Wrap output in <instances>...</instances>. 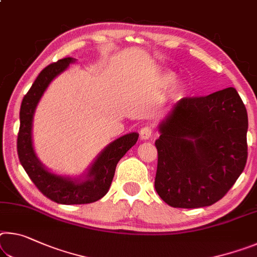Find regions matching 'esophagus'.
Here are the masks:
<instances>
[{
  "instance_id": "obj_1",
  "label": "esophagus",
  "mask_w": 257,
  "mask_h": 257,
  "mask_svg": "<svg viewBox=\"0 0 257 257\" xmlns=\"http://www.w3.org/2000/svg\"><path fill=\"white\" fill-rule=\"evenodd\" d=\"M152 134H153V132H152V129H151L150 127H143V128L141 129V132H140L141 140H143V141L150 140L151 136H152Z\"/></svg>"
}]
</instances>
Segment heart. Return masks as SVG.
Here are the masks:
<instances>
[{
    "label": "heart",
    "mask_w": 257,
    "mask_h": 257,
    "mask_svg": "<svg viewBox=\"0 0 257 257\" xmlns=\"http://www.w3.org/2000/svg\"><path fill=\"white\" fill-rule=\"evenodd\" d=\"M175 80H176V77H175V75L172 74V73H167V74L165 75V82H166V84L170 85V84L175 82Z\"/></svg>",
    "instance_id": "1"
}]
</instances>
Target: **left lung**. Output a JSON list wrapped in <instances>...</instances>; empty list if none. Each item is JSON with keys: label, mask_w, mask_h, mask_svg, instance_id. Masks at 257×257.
Masks as SVG:
<instances>
[{"label": "left lung", "mask_w": 257, "mask_h": 257, "mask_svg": "<svg viewBox=\"0 0 257 257\" xmlns=\"http://www.w3.org/2000/svg\"><path fill=\"white\" fill-rule=\"evenodd\" d=\"M247 129L234 88L178 100L158 125L154 186L162 200L199 208L222 199L246 166Z\"/></svg>", "instance_id": "1"}]
</instances>
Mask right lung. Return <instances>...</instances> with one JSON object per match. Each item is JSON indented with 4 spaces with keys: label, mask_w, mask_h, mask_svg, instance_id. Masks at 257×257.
Segmentation results:
<instances>
[{
    "label": "right lung",
    "mask_w": 257,
    "mask_h": 257,
    "mask_svg": "<svg viewBox=\"0 0 257 257\" xmlns=\"http://www.w3.org/2000/svg\"><path fill=\"white\" fill-rule=\"evenodd\" d=\"M75 58L60 59L41 71L24 97L20 106V127L17 140L19 161L36 187L47 198L62 205H81L99 200L108 192L120 159L136 144L138 133L116 138L100 151L92 164L80 176H64L49 170L40 161L33 146V119L39 101L55 77L75 63Z\"/></svg>",
    "instance_id": "right-lung-1"
}]
</instances>
